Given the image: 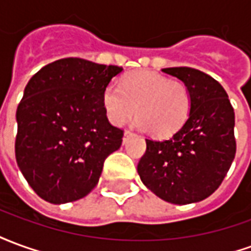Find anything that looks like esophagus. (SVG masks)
<instances>
[{
	"label": "esophagus",
	"mask_w": 251,
	"mask_h": 251,
	"mask_svg": "<svg viewBox=\"0 0 251 251\" xmlns=\"http://www.w3.org/2000/svg\"><path fill=\"white\" fill-rule=\"evenodd\" d=\"M131 134H133V133H131L130 130H125V133H124V142H125L126 140L131 136Z\"/></svg>",
	"instance_id": "1"
}]
</instances>
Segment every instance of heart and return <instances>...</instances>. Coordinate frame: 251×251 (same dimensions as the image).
Listing matches in <instances>:
<instances>
[{"label": "heart", "mask_w": 251, "mask_h": 251, "mask_svg": "<svg viewBox=\"0 0 251 251\" xmlns=\"http://www.w3.org/2000/svg\"><path fill=\"white\" fill-rule=\"evenodd\" d=\"M107 120L121 126L137 114V126L157 137L174 134L191 111V94L184 83L151 71L130 72L120 86L110 83L102 93Z\"/></svg>", "instance_id": "1"}]
</instances>
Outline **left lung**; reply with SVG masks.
Masks as SVG:
<instances>
[{"label": "left lung", "instance_id": "left-lung-1", "mask_svg": "<svg viewBox=\"0 0 251 251\" xmlns=\"http://www.w3.org/2000/svg\"><path fill=\"white\" fill-rule=\"evenodd\" d=\"M188 87L191 111L168 140H147L137 165L142 183L165 201L189 204L219 188L237 152L235 114L221 83L189 67L164 68Z\"/></svg>", "mask_w": 251, "mask_h": 251}]
</instances>
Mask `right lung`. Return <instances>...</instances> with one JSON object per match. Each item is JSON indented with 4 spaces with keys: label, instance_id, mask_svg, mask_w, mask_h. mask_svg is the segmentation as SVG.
Here are the masks:
<instances>
[{
    "label": "right lung",
    "instance_id": "obj_1",
    "mask_svg": "<svg viewBox=\"0 0 251 251\" xmlns=\"http://www.w3.org/2000/svg\"><path fill=\"white\" fill-rule=\"evenodd\" d=\"M122 67L79 57L50 63L30 77L19 103L16 160L28 184L53 204L75 201L98 184L124 130L109 122L102 93Z\"/></svg>",
    "mask_w": 251,
    "mask_h": 251
}]
</instances>
